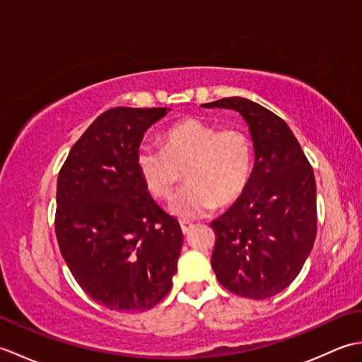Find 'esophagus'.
<instances>
[{
    "label": "esophagus",
    "instance_id": "34e87169",
    "mask_svg": "<svg viewBox=\"0 0 362 362\" xmlns=\"http://www.w3.org/2000/svg\"><path fill=\"white\" fill-rule=\"evenodd\" d=\"M191 227H193V224H191L189 221H180V228H182V232L185 233V235L189 232Z\"/></svg>",
    "mask_w": 362,
    "mask_h": 362
}]
</instances>
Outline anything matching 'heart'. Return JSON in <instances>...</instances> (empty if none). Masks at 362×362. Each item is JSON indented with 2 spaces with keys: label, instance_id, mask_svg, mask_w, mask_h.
<instances>
[{
  "label": "heart",
  "instance_id": "heart-1",
  "mask_svg": "<svg viewBox=\"0 0 362 362\" xmlns=\"http://www.w3.org/2000/svg\"><path fill=\"white\" fill-rule=\"evenodd\" d=\"M136 166L146 187L158 199H169L185 169L188 183L169 204L180 218H197L214 206L230 205L247 189L253 173V146L241 129L187 118L169 127L161 148L143 144Z\"/></svg>",
  "mask_w": 362,
  "mask_h": 362
}]
</instances>
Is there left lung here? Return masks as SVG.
Listing matches in <instances>:
<instances>
[{"mask_svg": "<svg viewBox=\"0 0 362 362\" xmlns=\"http://www.w3.org/2000/svg\"><path fill=\"white\" fill-rule=\"evenodd\" d=\"M204 107L240 112L249 124L255 166L245 193L211 222V267L236 296L263 300L294 281L317 232L316 179L286 122L245 98Z\"/></svg>", "mask_w": 362, "mask_h": 362, "instance_id": "1", "label": "left lung"}]
</instances>
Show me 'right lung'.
<instances>
[{
  "label": "right lung",
  "mask_w": 362,
  "mask_h": 362,
  "mask_svg": "<svg viewBox=\"0 0 362 362\" xmlns=\"http://www.w3.org/2000/svg\"><path fill=\"white\" fill-rule=\"evenodd\" d=\"M169 109L115 107L74 143L57 177L56 236L79 286L105 308L146 311L173 286L183 235L136 166L143 135Z\"/></svg>",
  "instance_id": "1"
}]
</instances>
